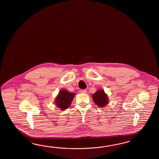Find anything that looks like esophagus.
Listing matches in <instances>:
<instances>
[{
  "label": "esophagus",
  "mask_w": 159,
  "mask_h": 159,
  "mask_svg": "<svg viewBox=\"0 0 159 159\" xmlns=\"http://www.w3.org/2000/svg\"><path fill=\"white\" fill-rule=\"evenodd\" d=\"M80 92L82 93H86L87 92V90L86 89H82V90H80Z\"/></svg>",
  "instance_id": "34e87169"
}]
</instances>
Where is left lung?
<instances>
[{
	"label": "left lung",
	"mask_w": 159,
	"mask_h": 159,
	"mask_svg": "<svg viewBox=\"0 0 159 159\" xmlns=\"http://www.w3.org/2000/svg\"><path fill=\"white\" fill-rule=\"evenodd\" d=\"M93 102L100 107H103L108 103V95L103 90H98L94 94L92 95Z\"/></svg>",
	"instance_id": "obj_1"
}]
</instances>
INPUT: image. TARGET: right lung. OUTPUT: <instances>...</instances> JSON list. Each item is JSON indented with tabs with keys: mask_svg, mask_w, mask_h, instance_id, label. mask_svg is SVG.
<instances>
[{
	"mask_svg": "<svg viewBox=\"0 0 159 159\" xmlns=\"http://www.w3.org/2000/svg\"><path fill=\"white\" fill-rule=\"evenodd\" d=\"M75 96V93H70L65 89L61 90L56 98V105L61 110L67 109L70 107Z\"/></svg>",
	"mask_w": 159,
	"mask_h": 159,
	"instance_id": "1",
	"label": "right lung"
}]
</instances>
